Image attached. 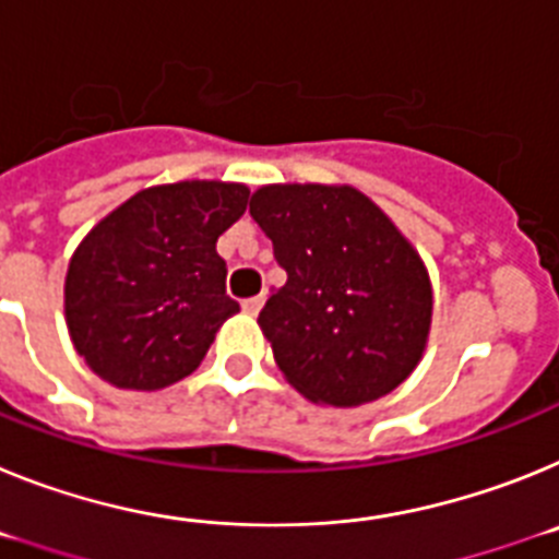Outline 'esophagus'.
Returning a JSON list of instances; mask_svg holds the SVG:
<instances>
[{
	"instance_id": "34e87169",
	"label": "esophagus",
	"mask_w": 559,
	"mask_h": 559,
	"mask_svg": "<svg viewBox=\"0 0 559 559\" xmlns=\"http://www.w3.org/2000/svg\"><path fill=\"white\" fill-rule=\"evenodd\" d=\"M265 305V296H251V299H243V310L249 316H257L260 313V308Z\"/></svg>"
}]
</instances>
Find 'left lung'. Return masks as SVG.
<instances>
[{"instance_id":"left-lung-1","label":"left lung","mask_w":559,"mask_h":559,"mask_svg":"<svg viewBox=\"0 0 559 559\" xmlns=\"http://www.w3.org/2000/svg\"><path fill=\"white\" fill-rule=\"evenodd\" d=\"M249 212L288 274L257 319L288 383L335 408L397 389L431 328L428 271L397 226L353 187H263Z\"/></svg>"}]
</instances>
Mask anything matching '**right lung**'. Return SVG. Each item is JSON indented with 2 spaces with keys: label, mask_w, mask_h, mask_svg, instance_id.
<instances>
[{
  "label": "right lung",
  "mask_w": 559,
  "mask_h": 559,
  "mask_svg": "<svg viewBox=\"0 0 559 559\" xmlns=\"http://www.w3.org/2000/svg\"><path fill=\"white\" fill-rule=\"evenodd\" d=\"M246 204L243 185L179 181L136 192L88 231L63 294L72 344L103 380L153 392L195 372L240 310L215 243Z\"/></svg>",
  "instance_id": "1"
}]
</instances>
